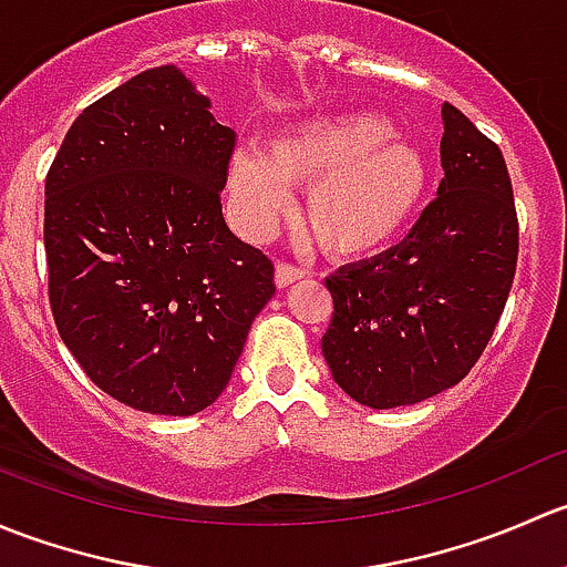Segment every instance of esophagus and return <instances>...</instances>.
Masks as SVG:
<instances>
[{
    "instance_id": "obj_1",
    "label": "esophagus",
    "mask_w": 567,
    "mask_h": 567,
    "mask_svg": "<svg viewBox=\"0 0 567 567\" xmlns=\"http://www.w3.org/2000/svg\"><path fill=\"white\" fill-rule=\"evenodd\" d=\"M305 268H299V266H293V262H277V285L279 288H288V285H293L296 279H301L305 277Z\"/></svg>"
}]
</instances>
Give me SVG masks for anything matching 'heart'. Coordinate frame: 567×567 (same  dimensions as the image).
Listing matches in <instances>:
<instances>
[{
  "label": "heart",
  "instance_id": "1",
  "mask_svg": "<svg viewBox=\"0 0 567 567\" xmlns=\"http://www.w3.org/2000/svg\"><path fill=\"white\" fill-rule=\"evenodd\" d=\"M425 153L394 136L381 114L310 120L268 142L266 156L238 153L230 192L251 227L282 210L285 188H307L301 221L326 255L353 260L390 247L425 203Z\"/></svg>",
  "mask_w": 567,
  "mask_h": 567
}]
</instances>
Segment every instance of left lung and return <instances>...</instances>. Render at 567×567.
Masks as SVG:
<instances>
[{"instance_id": "8db88e82", "label": "left lung", "mask_w": 567, "mask_h": 567, "mask_svg": "<svg viewBox=\"0 0 567 567\" xmlns=\"http://www.w3.org/2000/svg\"><path fill=\"white\" fill-rule=\"evenodd\" d=\"M439 194L398 247L326 279L320 348L337 384L370 409L450 390L477 364L516 277L518 216L499 145L444 104Z\"/></svg>"}]
</instances>
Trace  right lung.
I'll use <instances>...</instances> for the list:
<instances>
[{
  "instance_id": "obj_1",
  "label": "right lung",
  "mask_w": 567,
  "mask_h": 567,
  "mask_svg": "<svg viewBox=\"0 0 567 567\" xmlns=\"http://www.w3.org/2000/svg\"><path fill=\"white\" fill-rule=\"evenodd\" d=\"M173 65L90 104L45 175L56 331L87 379L147 414L192 416L230 381L274 262L221 216L236 131Z\"/></svg>"
}]
</instances>
